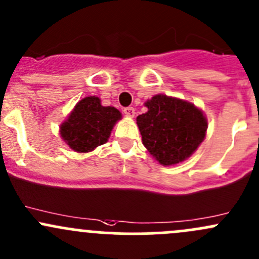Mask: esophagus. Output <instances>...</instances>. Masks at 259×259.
<instances>
[{
    "mask_svg": "<svg viewBox=\"0 0 259 259\" xmlns=\"http://www.w3.org/2000/svg\"><path fill=\"white\" fill-rule=\"evenodd\" d=\"M124 114L126 115V116L133 117L135 115V109L132 108V106H129V108H125L124 109Z\"/></svg>",
    "mask_w": 259,
    "mask_h": 259,
    "instance_id": "34e87169",
    "label": "esophagus"
}]
</instances>
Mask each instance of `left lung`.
Listing matches in <instances>:
<instances>
[{
  "mask_svg": "<svg viewBox=\"0 0 259 259\" xmlns=\"http://www.w3.org/2000/svg\"><path fill=\"white\" fill-rule=\"evenodd\" d=\"M148 111L137 117L143 144L161 165H174L189 158L204 140L208 122L194 104L171 96H153Z\"/></svg>",
  "mask_w": 259,
  "mask_h": 259,
  "instance_id": "obj_1",
  "label": "left lung"
}]
</instances>
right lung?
I'll return each mask as SVG.
<instances>
[{"instance_id": "obj_1", "label": "right lung", "mask_w": 259, "mask_h": 259, "mask_svg": "<svg viewBox=\"0 0 259 259\" xmlns=\"http://www.w3.org/2000/svg\"><path fill=\"white\" fill-rule=\"evenodd\" d=\"M121 113L114 106H103L98 96H88L76 104L60 126L64 142L77 153H89L109 140Z\"/></svg>"}]
</instances>
